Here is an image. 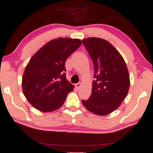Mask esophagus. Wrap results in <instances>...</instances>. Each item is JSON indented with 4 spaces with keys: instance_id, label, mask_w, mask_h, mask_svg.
I'll return each mask as SVG.
<instances>
[{
    "instance_id": "34e87169",
    "label": "esophagus",
    "mask_w": 153,
    "mask_h": 153,
    "mask_svg": "<svg viewBox=\"0 0 153 153\" xmlns=\"http://www.w3.org/2000/svg\"><path fill=\"white\" fill-rule=\"evenodd\" d=\"M81 85H82L81 82H79V83H76V84H75V87H76V89H79L80 88H81Z\"/></svg>"
}]
</instances>
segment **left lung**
<instances>
[{"label": "left lung", "instance_id": "1", "mask_svg": "<svg viewBox=\"0 0 153 153\" xmlns=\"http://www.w3.org/2000/svg\"><path fill=\"white\" fill-rule=\"evenodd\" d=\"M94 64L91 94L83 105L91 113L105 116L120 107L130 87V76L125 60L118 51L103 39L82 40Z\"/></svg>", "mask_w": 153, "mask_h": 153}]
</instances>
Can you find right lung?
<instances>
[{
    "mask_svg": "<svg viewBox=\"0 0 153 153\" xmlns=\"http://www.w3.org/2000/svg\"><path fill=\"white\" fill-rule=\"evenodd\" d=\"M81 43L78 39H53L32 56L22 75V88L35 108L42 112L53 111L73 91L75 86L66 78L64 64Z\"/></svg>",
    "mask_w": 153,
    "mask_h": 153,
    "instance_id": "obj_1",
    "label": "right lung"
}]
</instances>
